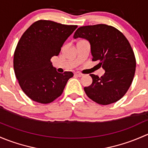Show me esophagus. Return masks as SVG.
<instances>
[{"mask_svg": "<svg viewBox=\"0 0 148 148\" xmlns=\"http://www.w3.org/2000/svg\"><path fill=\"white\" fill-rule=\"evenodd\" d=\"M75 75L77 76V77H82L83 75L82 73H79V72H76V73H75Z\"/></svg>", "mask_w": 148, "mask_h": 148, "instance_id": "esophagus-1", "label": "esophagus"}]
</instances>
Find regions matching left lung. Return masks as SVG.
Here are the masks:
<instances>
[{
  "mask_svg": "<svg viewBox=\"0 0 148 148\" xmlns=\"http://www.w3.org/2000/svg\"><path fill=\"white\" fill-rule=\"evenodd\" d=\"M73 38L89 41L92 60L106 71L100 77L90 74L92 84L84 88L88 97L103 106L121 99L130 88L136 67L135 54L125 36L111 25L97 24L80 27Z\"/></svg>",
  "mask_w": 148,
  "mask_h": 148,
  "instance_id": "1",
  "label": "left lung"
}]
</instances>
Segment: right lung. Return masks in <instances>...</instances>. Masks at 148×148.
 <instances>
[{
	"label": "right lung",
	"mask_w": 148,
	"mask_h": 148,
	"mask_svg": "<svg viewBox=\"0 0 148 148\" xmlns=\"http://www.w3.org/2000/svg\"><path fill=\"white\" fill-rule=\"evenodd\" d=\"M77 28L39 20L22 35L14 52L13 68L21 89L32 100L48 104L63 93L73 73L57 72L51 59L58 56L64 42Z\"/></svg>",
	"instance_id": "obj_1"
}]
</instances>
